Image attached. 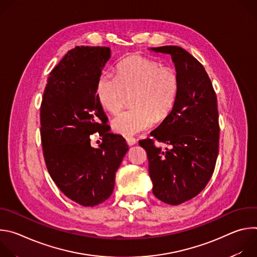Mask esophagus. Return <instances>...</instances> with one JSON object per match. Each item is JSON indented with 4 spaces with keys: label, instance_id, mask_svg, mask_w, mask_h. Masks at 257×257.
Segmentation results:
<instances>
[{
    "label": "esophagus",
    "instance_id": "1",
    "mask_svg": "<svg viewBox=\"0 0 257 257\" xmlns=\"http://www.w3.org/2000/svg\"><path fill=\"white\" fill-rule=\"evenodd\" d=\"M125 138H126L127 144H128L129 146H132V145H134V144L137 142V140H136L134 137H132V136H126Z\"/></svg>",
    "mask_w": 257,
    "mask_h": 257
}]
</instances>
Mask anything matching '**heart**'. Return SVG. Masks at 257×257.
<instances>
[{
  "mask_svg": "<svg viewBox=\"0 0 257 257\" xmlns=\"http://www.w3.org/2000/svg\"><path fill=\"white\" fill-rule=\"evenodd\" d=\"M118 75L104 72L98 77L96 95L111 113H118L132 95L134 107L117 115L112 126L123 135L137 134L165 120L175 107L179 92L177 72L159 61L132 55L118 65Z\"/></svg>",
  "mask_w": 257,
  "mask_h": 257,
  "instance_id": "heart-1",
  "label": "heart"
}]
</instances>
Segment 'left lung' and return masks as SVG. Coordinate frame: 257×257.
Listing matches in <instances>:
<instances>
[{
	"instance_id": "left-lung-1",
	"label": "left lung",
	"mask_w": 257,
	"mask_h": 257,
	"mask_svg": "<svg viewBox=\"0 0 257 257\" xmlns=\"http://www.w3.org/2000/svg\"><path fill=\"white\" fill-rule=\"evenodd\" d=\"M169 54L179 77L173 112L151 134L139 141L148 154L154 195L178 205L198 195L212 176L218 155V111L215 91L204 67L177 46L152 48ZM168 144L163 150L154 140Z\"/></svg>"
}]
</instances>
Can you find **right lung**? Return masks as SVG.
I'll list each match as a JSON object with an SVG mask.
<instances>
[{
  "label": "right lung",
  "mask_w": 257,
  "mask_h": 257,
  "mask_svg": "<svg viewBox=\"0 0 257 257\" xmlns=\"http://www.w3.org/2000/svg\"><path fill=\"white\" fill-rule=\"evenodd\" d=\"M111 57L106 47H75L51 71L41 104V138L51 178L71 200L94 206L114 190L115 176L128 151L126 140L109 133L96 83ZM103 142L91 148L89 136Z\"/></svg>",
  "instance_id": "add662e5"
}]
</instances>
